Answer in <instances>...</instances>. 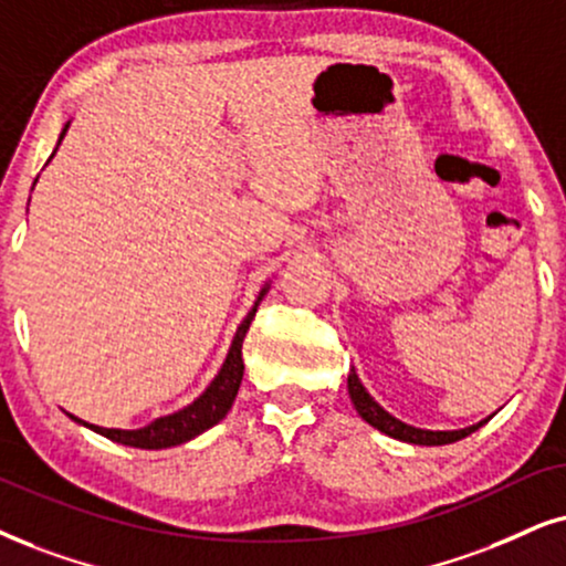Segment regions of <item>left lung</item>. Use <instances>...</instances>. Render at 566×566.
<instances>
[{"instance_id": "8db88e82", "label": "left lung", "mask_w": 566, "mask_h": 566, "mask_svg": "<svg viewBox=\"0 0 566 566\" xmlns=\"http://www.w3.org/2000/svg\"><path fill=\"white\" fill-rule=\"evenodd\" d=\"M347 391H349V399H353L357 415H360L368 426H374L376 431L391 436V439L405 441V443H420V447H441V443L460 441V439H464V436L478 431V428H481L485 420L491 418L489 415V418L481 420V423L468 426V428H457V431H431V428L410 426V423H405V420L395 418L391 412H386L384 407L368 395V389L363 386L360 378H357L355 368L349 370V376H347Z\"/></svg>"}]
</instances>
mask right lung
<instances>
[{"mask_svg":"<svg viewBox=\"0 0 566 566\" xmlns=\"http://www.w3.org/2000/svg\"><path fill=\"white\" fill-rule=\"evenodd\" d=\"M67 127H70V123L62 127L60 140H56V148H60L62 138H64V135H67ZM56 148H54V154H56ZM54 154L49 156V161L54 159ZM35 180H39V177H35ZM269 287H271V279H269L266 284H263L261 292H259V297H255L253 307H250L248 316L242 318V324L238 326V332H234L230 353H227L224 363H221L219 374L211 378V384L206 386L203 395L192 399L190 405H185L182 410L161 415V418L151 420V423L143 426V428H104V426L85 423V420L75 418V415H70V412L67 415L75 420L77 426L91 428L93 433L104 436V439L125 443V447H135V449H169V447H180V443L196 439V436H200L203 431H209V428L217 426L219 420H224V415L232 410L234 397H238L240 384H242V374H245V363H242V342H245L248 328H250V324H253L255 311H259L261 300L266 297Z\"/></svg>","mask_w":566,"mask_h":566,"instance_id":"1","label":"right lung"}]
</instances>
